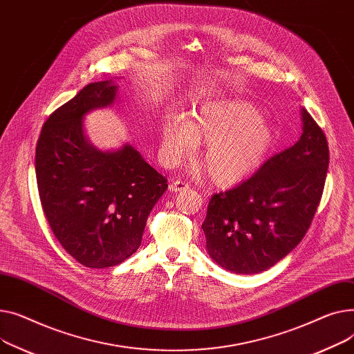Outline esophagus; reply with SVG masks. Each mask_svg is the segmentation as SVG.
<instances>
[{
  "mask_svg": "<svg viewBox=\"0 0 354 354\" xmlns=\"http://www.w3.org/2000/svg\"><path fill=\"white\" fill-rule=\"evenodd\" d=\"M187 189H190V184L183 181V180H176L170 184V192H173V193H180Z\"/></svg>",
  "mask_w": 354,
  "mask_h": 354,
  "instance_id": "1",
  "label": "esophagus"
}]
</instances>
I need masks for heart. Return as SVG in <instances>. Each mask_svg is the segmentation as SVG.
<instances>
[{
	"instance_id": "heart-1",
	"label": "heart",
	"mask_w": 354,
	"mask_h": 354,
	"mask_svg": "<svg viewBox=\"0 0 354 354\" xmlns=\"http://www.w3.org/2000/svg\"><path fill=\"white\" fill-rule=\"evenodd\" d=\"M204 144L201 164L210 178L230 185L259 170L274 144V133L261 114L240 101H212L184 120L173 114L161 127V153L176 164Z\"/></svg>"
}]
</instances>
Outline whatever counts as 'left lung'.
Returning <instances> with one entry per match:
<instances>
[{"instance_id":"obj_1","label":"left lung","mask_w":354,"mask_h":354,"mask_svg":"<svg viewBox=\"0 0 354 354\" xmlns=\"http://www.w3.org/2000/svg\"><path fill=\"white\" fill-rule=\"evenodd\" d=\"M303 134L270 157L250 178L214 193L201 224L207 250L228 272L256 274L273 267L303 240L322 200L328 144L301 110Z\"/></svg>"}]
</instances>
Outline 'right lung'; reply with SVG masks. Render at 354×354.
<instances>
[{
  "mask_svg": "<svg viewBox=\"0 0 354 354\" xmlns=\"http://www.w3.org/2000/svg\"><path fill=\"white\" fill-rule=\"evenodd\" d=\"M114 81H98L62 104L44 122L35 149L41 207L64 250L78 263L104 268L122 263L141 244L167 178L131 145L102 153L86 141L81 118L113 104Z\"/></svg>",
  "mask_w": 354,
  "mask_h": 354,
  "instance_id": "1",
  "label": "right lung"
}]
</instances>
